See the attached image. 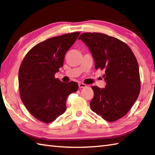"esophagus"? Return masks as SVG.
I'll return each instance as SVG.
<instances>
[{"mask_svg":"<svg viewBox=\"0 0 155 155\" xmlns=\"http://www.w3.org/2000/svg\"><path fill=\"white\" fill-rule=\"evenodd\" d=\"M78 87L81 88H86L87 87V85L84 84V83H79L78 84Z\"/></svg>","mask_w":155,"mask_h":155,"instance_id":"34e87169","label":"esophagus"}]
</instances>
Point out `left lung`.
<instances>
[{
	"instance_id": "left-lung-1",
	"label": "left lung",
	"mask_w": 155,
	"mask_h": 155,
	"mask_svg": "<svg viewBox=\"0 0 155 155\" xmlns=\"http://www.w3.org/2000/svg\"><path fill=\"white\" fill-rule=\"evenodd\" d=\"M78 39L89 48L95 68L104 71L105 87H92V110L108 122L119 119L129 111L140 93L139 68L135 56L127 44L105 34L86 32Z\"/></svg>"
}]
</instances>
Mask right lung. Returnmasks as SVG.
Wrapping results in <instances>:
<instances>
[{
	"instance_id": "add662e5",
	"label": "right lung",
	"mask_w": 155,
	"mask_h": 155,
	"mask_svg": "<svg viewBox=\"0 0 155 155\" xmlns=\"http://www.w3.org/2000/svg\"><path fill=\"white\" fill-rule=\"evenodd\" d=\"M79 35L75 32L40 42L28 51L20 67L18 83L22 103L32 116L45 123L64 113L68 95L78 88L75 82L62 83L54 74L63 66L66 52Z\"/></svg>"
}]
</instances>
